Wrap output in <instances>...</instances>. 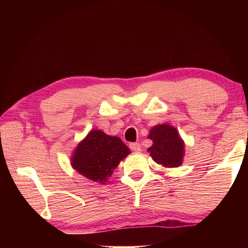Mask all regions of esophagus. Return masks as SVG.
Listing matches in <instances>:
<instances>
[{
	"instance_id": "esophagus-1",
	"label": "esophagus",
	"mask_w": 248,
	"mask_h": 248,
	"mask_svg": "<svg viewBox=\"0 0 248 248\" xmlns=\"http://www.w3.org/2000/svg\"><path fill=\"white\" fill-rule=\"evenodd\" d=\"M130 149L134 152H140L141 151V146L140 143H131L130 144Z\"/></svg>"
}]
</instances>
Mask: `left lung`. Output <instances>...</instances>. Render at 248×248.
Returning a JSON list of instances; mask_svg holds the SVG:
<instances>
[{
    "label": "left lung",
    "mask_w": 248,
    "mask_h": 248,
    "mask_svg": "<svg viewBox=\"0 0 248 248\" xmlns=\"http://www.w3.org/2000/svg\"><path fill=\"white\" fill-rule=\"evenodd\" d=\"M149 140L154 141L148 148L155 162L164 167H178L182 164L184 141L176 128L164 124H157L150 130Z\"/></svg>",
    "instance_id": "left-lung-1"
}]
</instances>
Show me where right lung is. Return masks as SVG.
Wrapping results in <instances>:
<instances>
[{
    "label": "right lung",
    "mask_w": 248,
    "mask_h": 248,
    "mask_svg": "<svg viewBox=\"0 0 248 248\" xmlns=\"http://www.w3.org/2000/svg\"><path fill=\"white\" fill-rule=\"evenodd\" d=\"M130 152L117 136H109L101 130H92L73 151L71 166L89 180L104 184Z\"/></svg>",
    "instance_id": "obj_1"
}]
</instances>
